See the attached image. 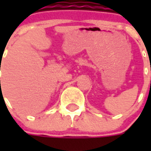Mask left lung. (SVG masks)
Instances as JSON below:
<instances>
[{"instance_id": "8db88e82", "label": "left lung", "mask_w": 151, "mask_h": 151, "mask_svg": "<svg viewBox=\"0 0 151 151\" xmlns=\"http://www.w3.org/2000/svg\"><path fill=\"white\" fill-rule=\"evenodd\" d=\"M150 70H151V68H150Z\"/></svg>"}]
</instances>
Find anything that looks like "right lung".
I'll return each instance as SVG.
<instances>
[{
	"label": "right lung",
	"mask_w": 151,
	"mask_h": 151,
	"mask_svg": "<svg viewBox=\"0 0 151 151\" xmlns=\"http://www.w3.org/2000/svg\"><path fill=\"white\" fill-rule=\"evenodd\" d=\"M0 82H1V81H0Z\"/></svg>",
	"instance_id": "add662e5"
}]
</instances>
